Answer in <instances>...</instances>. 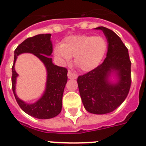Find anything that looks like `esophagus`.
I'll return each instance as SVG.
<instances>
[{
    "label": "esophagus",
    "mask_w": 146,
    "mask_h": 146,
    "mask_svg": "<svg viewBox=\"0 0 146 146\" xmlns=\"http://www.w3.org/2000/svg\"><path fill=\"white\" fill-rule=\"evenodd\" d=\"M67 76H68L69 79H76V78H77V75H76V73H73V72L70 70L68 71Z\"/></svg>",
    "instance_id": "34e87169"
}]
</instances>
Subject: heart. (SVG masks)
Here are the masks:
<instances>
[{
	"label": "heart",
	"mask_w": 146,
	"mask_h": 146,
	"mask_svg": "<svg viewBox=\"0 0 146 146\" xmlns=\"http://www.w3.org/2000/svg\"><path fill=\"white\" fill-rule=\"evenodd\" d=\"M106 47V40L103 36L76 35L66 37L61 45L56 46L54 53L63 63H67L71 56H74V64L87 72L100 64Z\"/></svg>",
	"instance_id": "b5f03b06"
}]
</instances>
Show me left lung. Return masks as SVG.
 I'll return each instance as SVG.
<instances>
[{
	"label": "left lung",
	"mask_w": 146,
	"mask_h": 146,
	"mask_svg": "<svg viewBox=\"0 0 146 146\" xmlns=\"http://www.w3.org/2000/svg\"><path fill=\"white\" fill-rule=\"evenodd\" d=\"M107 38V56L104 61L90 72L79 76L77 83L83 106L89 113L106 114L122 104L129 92L131 61L127 47L113 31L99 27ZM115 71L119 81L115 84L108 82V76Z\"/></svg>",
	"instance_id": "8db88e82"
}]
</instances>
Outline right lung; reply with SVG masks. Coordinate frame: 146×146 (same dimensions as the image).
Segmentation results:
<instances>
[{
    "instance_id": "obj_1",
    "label": "right lung",
    "mask_w": 146,
    "mask_h": 146,
    "mask_svg": "<svg viewBox=\"0 0 146 146\" xmlns=\"http://www.w3.org/2000/svg\"><path fill=\"white\" fill-rule=\"evenodd\" d=\"M50 36V33L38 34L26 39L19 44L14 50V60L12 66V90L17 103L21 110L28 115L42 119H51L60 113L63 90L67 82V69L54 65L52 63L50 55L53 52V45ZM23 52L34 54L44 63L48 70L46 91L42 98L33 104L24 103L16 96L15 93L17 74L14 70V63L16 56Z\"/></svg>"
}]
</instances>
